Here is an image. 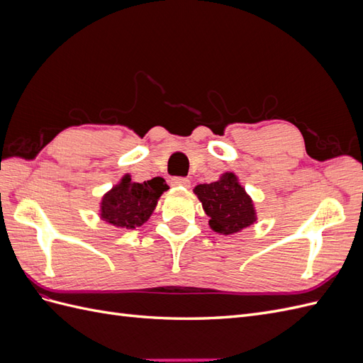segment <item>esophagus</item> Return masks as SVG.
<instances>
[{"label":"esophagus","mask_w":363,"mask_h":363,"mask_svg":"<svg viewBox=\"0 0 363 363\" xmlns=\"http://www.w3.org/2000/svg\"><path fill=\"white\" fill-rule=\"evenodd\" d=\"M189 184H191V182L184 177L171 179V186H174V188H189Z\"/></svg>","instance_id":"1"}]
</instances>
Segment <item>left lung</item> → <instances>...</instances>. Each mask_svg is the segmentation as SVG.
Instances as JSON below:
<instances>
[{"label": "left lung", "mask_w": 363, "mask_h": 363, "mask_svg": "<svg viewBox=\"0 0 363 363\" xmlns=\"http://www.w3.org/2000/svg\"><path fill=\"white\" fill-rule=\"evenodd\" d=\"M194 192L216 233L233 235L256 223L255 204L233 172L223 174L218 182L195 186Z\"/></svg>", "instance_id": "left-lung-1"}]
</instances>
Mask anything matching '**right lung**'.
Instances as JSON below:
<instances>
[{
  "label": "right lung",
  "mask_w": 363,
  "mask_h": 363,
  "mask_svg": "<svg viewBox=\"0 0 363 363\" xmlns=\"http://www.w3.org/2000/svg\"><path fill=\"white\" fill-rule=\"evenodd\" d=\"M167 189L168 184L162 177L136 183L125 174L118 184L104 194L100 204V216L103 221L118 228L140 227L148 221L160 195Z\"/></svg>",
  "instance_id": "1"
}]
</instances>
